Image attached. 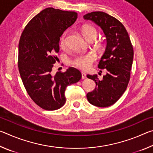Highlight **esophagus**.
<instances>
[{"mask_svg": "<svg viewBox=\"0 0 153 153\" xmlns=\"http://www.w3.org/2000/svg\"><path fill=\"white\" fill-rule=\"evenodd\" d=\"M86 74L84 72H82V79H86Z\"/></svg>", "mask_w": 153, "mask_h": 153, "instance_id": "1", "label": "esophagus"}]
</instances>
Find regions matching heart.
<instances>
[{
    "mask_svg": "<svg viewBox=\"0 0 153 153\" xmlns=\"http://www.w3.org/2000/svg\"><path fill=\"white\" fill-rule=\"evenodd\" d=\"M83 36L88 40L91 38H96L97 36L98 32L94 27L91 25H84L82 29ZM66 36L67 32H64L59 38V46L61 48L64 49L66 47ZM97 56L94 53H87L84 55H81L76 56L71 61L72 65H74L77 68L87 70L92 66V63L96 61Z\"/></svg>",
    "mask_w": 153,
    "mask_h": 153,
    "instance_id": "1",
    "label": "heart"
}]
</instances>
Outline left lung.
Segmentation results:
<instances>
[{"mask_svg": "<svg viewBox=\"0 0 153 153\" xmlns=\"http://www.w3.org/2000/svg\"><path fill=\"white\" fill-rule=\"evenodd\" d=\"M84 18L101 27L107 38L105 51L98 65L99 69L107 70V74L102 80L98 79L97 75H87L96 83L95 89L87 94V99L97 107H109L120 99L128 86L133 46L125 27L116 18L102 11L90 13Z\"/></svg>", "mask_w": 153, "mask_h": 153, "instance_id": "obj_1", "label": "left lung"}]
</instances>
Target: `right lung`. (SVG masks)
Wrapping results in <instances>:
<instances>
[{
  "label": "right lung",
  "instance_id": "add662e5",
  "mask_svg": "<svg viewBox=\"0 0 153 153\" xmlns=\"http://www.w3.org/2000/svg\"><path fill=\"white\" fill-rule=\"evenodd\" d=\"M77 17L74 11L48 7L28 23L19 43L18 67L25 88L36 105L43 109H59L65 103L66 88L79 82L80 71L69 67L52 74L55 56L59 51V38Z\"/></svg>",
  "mask_w": 153,
  "mask_h": 153
}]
</instances>
